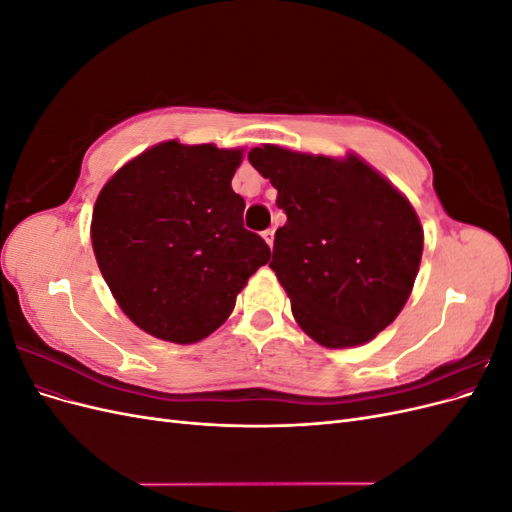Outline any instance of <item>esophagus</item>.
Listing matches in <instances>:
<instances>
[{
  "instance_id": "34e87169",
  "label": "esophagus",
  "mask_w": 512,
  "mask_h": 512,
  "mask_svg": "<svg viewBox=\"0 0 512 512\" xmlns=\"http://www.w3.org/2000/svg\"><path fill=\"white\" fill-rule=\"evenodd\" d=\"M262 239H265V241H267V245H269V247H273V239H275V230H273V228H269V230H265V232H262Z\"/></svg>"
}]
</instances>
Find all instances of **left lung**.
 Listing matches in <instances>:
<instances>
[{
	"label": "left lung",
	"instance_id": "obj_1",
	"mask_svg": "<svg viewBox=\"0 0 512 512\" xmlns=\"http://www.w3.org/2000/svg\"><path fill=\"white\" fill-rule=\"evenodd\" d=\"M247 158L288 218L269 267L294 320L324 348L371 342L404 309L421 267L423 226L410 200L356 153L262 145Z\"/></svg>",
	"mask_w": 512,
	"mask_h": 512
}]
</instances>
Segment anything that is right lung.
<instances>
[{
    "instance_id": "right-lung-1",
    "label": "right lung",
    "mask_w": 512,
    "mask_h": 512,
    "mask_svg": "<svg viewBox=\"0 0 512 512\" xmlns=\"http://www.w3.org/2000/svg\"><path fill=\"white\" fill-rule=\"evenodd\" d=\"M243 149L164 141L104 183L91 245L104 282L138 329L196 344L222 327L247 280L271 258L243 228L232 190Z\"/></svg>"
}]
</instances>
